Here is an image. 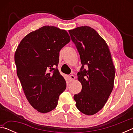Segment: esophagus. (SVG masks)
I'll list each match as a JSON object with an SVG mask.
<instances>
[{"instance_id":"1","label":"esophagus","mask_w":133,"mask_h":133,"mask_svg":"<svg viewBox=\"0 0 133 133\" xmlns=\"http://www.w3.org/2000/svg\"><path fill=\"white\" fill-rule=\"evenodd\" d=\"M69 77H70V80H75V76L73 75L70 76Z\"/></svg>"}]
</instances>
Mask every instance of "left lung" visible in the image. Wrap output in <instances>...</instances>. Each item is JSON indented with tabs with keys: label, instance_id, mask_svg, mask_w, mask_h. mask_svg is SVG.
I'll list each match as a JSON object with an SVG mask.
<instances>
[{
	"label": "left lung",
	"instance_id": "obj_1",
	"mask_svg": "<svg viewBox=\"0 0 133 133\" xmlns=\"http://www.w3.org/2000/svg\"><path fill=\"white\" fill-rule=\"evenodd\" d=\"M69 32L82 64L77 73L82 89L74 100L80 111L93 115L104 106L114 87L115 67L111 53L104 39L91 27H77ZM84 65L87 70L84 69Z\"/></svg>",
	"mask_w": 133,
	"mask_h": 133
}]
</instances>
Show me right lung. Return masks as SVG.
I'll return each mask as SVG.
<instances>
[{
	"label": "right lung",
	"mask_w": 133,
	"mask_h": 133,
	"mask_svg": "<svg viewBox=\"0 0 133 133\" xmlns=\"http://www.w3.org/2000/svg\"><path fill=\"white\" fill-rule=\"evenodd\" d=\"M70 41L66 30L44 26L24 36L15 53L17 75L27 100L42 113L55 109L66 89V80L57 67L60 51Z\"/></svg>",
	"instance_id": "add662e5"
}]
</instances>
